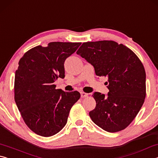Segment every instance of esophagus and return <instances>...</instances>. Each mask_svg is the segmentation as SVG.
<instances>
[{
    "instance_id": "34e87169",
    "label": "esophagus",
    "mask_w": 158,
    "mask_h": 158,
    "mask_svg": "<svg viewBox=\"0 0 158 158\" xmlns=\"http://www.w3.org/2000/svg\"><path fill=\"white\" fill-rule=\"evenodd\" d=\"M81 97L82 98L88 97V93H84V92H81Z\"/></svg>"
}]
</instances>
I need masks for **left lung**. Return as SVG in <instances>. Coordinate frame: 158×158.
I'll return each instance as SVG.
<instances>
[{
  "label": "left lung",
  "instance_id": "8db88e82",
  "mask_svg": "<svg viewBox=\"0 0 158 158\" xmlns=\"http://www.w3.org/2000/svg\"><path fill=\"white\" fill-rule=\"evenodd\" d=\"M77 53L94 67L98 77H106L107 95L93 94L96 106L89 112L95 123L109 132L124 130L137 116L146 98L143 64L129 48L114 41L84 42Z\"/></svg>",
  "mask_w": 158,
  "mask_h": 158
}]
</instances>
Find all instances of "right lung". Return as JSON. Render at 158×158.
Returning a JSON list of instances; mask_svg holds the SVG:
<instances>
[{
	"instance_id": "obj_1",
	"label": "right lung",
	"mask_w": 158,
	"mask_h": 158,
	"mask_svg": "<svg viewBox=\"0 0 158 158\" xmlns=\"http://www.w3.org/2000/svg\"><path fill=\"white\" fill-rule=\"evenodd\" d=\"M81 42H53L28 51L15 72V100L25 123L42 137H51L65 127L78 91L56 89L53 83L65 77L64 63Z\"/></svg>"
}]
</instances>
